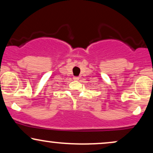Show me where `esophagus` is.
<instances>
[{
	"mask_svg": "<svg viewBox=\"0 0 153 153\" xmlns=\"http://www.w3.org/2000/svg\"><path fill=\"white\" fill-rule=\"evenodd\" d=\"M73 79H74L75 80H80V78H79V77H74Z\"/></svg>",
	"mask_w": 153,
	"mask_h": 153,
	"instance_id": "1",
	"label": "esophagus"
}]
</instances>
